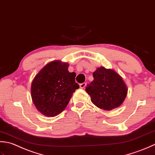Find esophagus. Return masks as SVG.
<instances>
[{"label": "esophagus", "instance_id": "esophagus-1", "mask_svg": "<svg viewBox=\"0 0 155 155\" xmlns=\"http://www.w3.org/2000/svg\"><path fill=\"white\" fill-rule=\"evenodd\" d=\"M86 82H84V83H81L80 84V86L81 88H85V87H86Z\"/></svg>", "mask_w": 155, "mask_h": 155}]
</instances>
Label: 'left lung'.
<instances>
[{"instance_id":"obj_1","label":"left lung","mask_w":155,"mask_h":155,"mask_svg":"<svg viewBox=\"0 0 155 155\" xmlns=\"http://www.w3.org/2000/svg\"><path fill=\"white\" fill-rule=\"evenodd\" d=\"M94 80L87 85L86 92L98 108L111 110L120 106L127 95V87L122 78L112 69L104 67L93 73Z\"/></svg>"}]
</instances>
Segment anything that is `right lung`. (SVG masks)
Masks as SVG:
<instances>
[{"mask_svg":"<svg viewBox=\"0 0 155 155\" xmlns=\"http://www.w3.org/2000/svg\"><path fill=\"white\" fill-rule=\"evenodd\" d=\"M69 64L60 61L47 64L38 73L31 84V97L39 111L47 116H55L63 112L72 94L80 87L75 73L68 71Z\"/></svg>","mask_w":155,"mask_h":155,"instance_id":"right-lung-1","label":"right lung"}]
</instances>
